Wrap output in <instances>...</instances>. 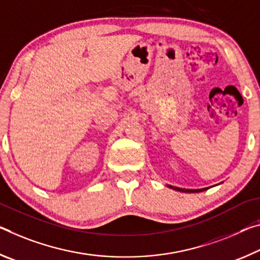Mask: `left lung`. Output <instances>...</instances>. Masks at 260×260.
I'll return each instance as SVG.
<instances>
[{
  "instance_id": "8db88e82",
  "label": "left lung",
  "mask_w": 260,
  "mask_h": 260,
  "mask_svg": "<svg viewBox=\"0 0 260 260\" xmlns=\"http://www.w3.org/2000/svg\"><path fill=\"white\" fill-rule=\"evenodd\" d=\"M169 188H172L174 190H177V191H181V192H202L204 190H207L210 188H204V189H196V190H191V189H182V188H176V186H172V185H168Z\"/></svg>"
}]
</instances>
